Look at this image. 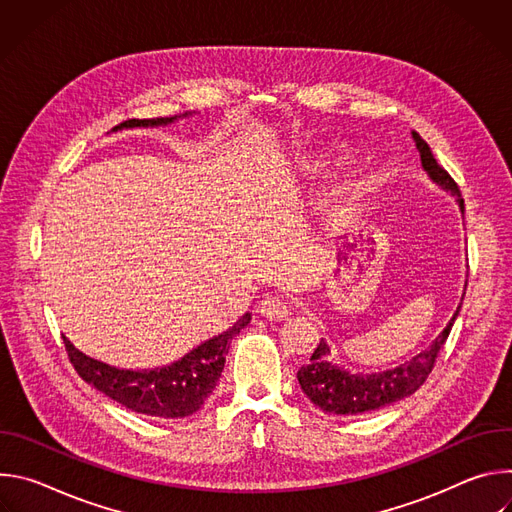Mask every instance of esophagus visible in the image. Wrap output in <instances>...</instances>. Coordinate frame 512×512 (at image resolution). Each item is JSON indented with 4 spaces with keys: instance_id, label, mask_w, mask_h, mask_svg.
<instances>
[{
    "instance_id": "esophagus-1",
    "label": "esophagus",
    "mask_w": 512,
    "mask_h": 512,
    "mask_svg": "<svg viewBox=\"0 0 512 512\" xmlns=\"http://www.w3.org/2000/svg\"><path fill=\"white\" fill-rule=\"evenodd\" d=\"M259 312L265 318H269V320H283V318H287L291 314L289 306L283 300H279V298H265L259 304Z\"/></svg>"
}]
</instances>
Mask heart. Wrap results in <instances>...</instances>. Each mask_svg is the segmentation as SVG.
<instances>
[{
  "label": "heart",
  "instance_id": "heart-1",
  "mask_svg": "<svg viewBox=\"0 0 512 512\" xmlns=\"http://www.w3.org/2000/svg\"><path fill=\"white\" fill-rule=\"evenodd\" d=\"M314 166H324V160H318V162H314Z\"/></svg>",
  "mask_w": 512,
  "mask_h": 512
}]
</instances>
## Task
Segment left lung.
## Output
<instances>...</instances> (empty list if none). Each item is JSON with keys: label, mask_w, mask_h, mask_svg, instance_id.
<instances>
[{"label": "left lung", "mask_w": 512, "mask_h": 512, "mask_svg": "<svg viewBox=\"0 0 512 512\" xmlns=\"http://www.w3.org/2000/svg\"><path fill=\"white\" fill-rule=\"evenodd\" d=\"M415 139V148L421 158V166L427 172V176L444 190L452 192L456 196L460 210L464 212V200L460 194L458 184L452 180V176L435 162L429 145L421 139L417 131H411ZM464 300V298H462ZM462 304L458 306L456 314L448 322V326L442 330L429 348L415 354L405 364H399L395 369H387L381 373H354L348 371L340 364L332 360L330 346L322 338L318 346L314 348L310 362L298 371V381L304 391V395L322 411L332 415H362L369 411H379L395 401H401L409 395H413L429 377L435 358L440 354L442 346L446 344L450 330L460 314Z\"/></svg>", "instance_id": "left-lung-1"}]
</instances>
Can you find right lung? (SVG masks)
Masks as SVG:
<instances>
[{
	"label": "right lung",
	"mask_w": 512,
	"mask_h": 512,
	"mask_svg": "<svg viewBox=\"0 0 512 512\" xmlns=\"http://www.w3.org/2000/svg\"><path fill=\"white\" fill-rule=\"evenodd\" d=\"M158 117V119H127L113 127L119 129H133V127H160L170 125L178 117ZM251 322V314L247 312L235 322L233 328L218 334L200 346L192 348L180 360L172 362L170 367L152 369V371H129L117 369L107 362L87 356L75 344L64 336V346L72 367L81 375L83 381L93 385L97 391L105 393L113 401L121 403L123 407L152 415L162 419H178L196 413L210 393L216 387V381L221 379L225 369V360L229 354L231 340Z\"/></svg>",
	"instance_id": "add662e5"
}]
</instances>
